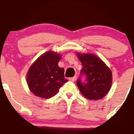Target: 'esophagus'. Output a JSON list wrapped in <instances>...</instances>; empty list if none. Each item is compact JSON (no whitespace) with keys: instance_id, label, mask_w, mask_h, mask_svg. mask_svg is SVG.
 I'll list each match as a JSON object with an SVG mask.
<instances>
[{"instance_id":"obj_1","label":"esophagus","mask_w":134,"mask_h":134,"mask_svg":"<svg viewBox=\"0 0 134 134\" xmlns=\"http://www.w3.org/2000/svg\"><path fill=\"white\" fill-rule=\"evenodd\" d=\"M77 77L75 75V77H70V80L72 82H75L77 80Z\"/></svg>"}]
</instances>
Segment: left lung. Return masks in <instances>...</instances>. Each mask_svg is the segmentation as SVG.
Listing matches in <instances>:
<instances>
[{
  "label": "left lung",
  "instance_id": "8db88e82",
  "mask_svg": "<svg viewBox=\"0 0 134 134\" xmlns=\"http://www.w3.org/2000/svg\"><path fill=\"white\" fill-rule=\"evenodd\" d=\"M82 64V74L86 75V82L77 81L80 93L88 100H100L109 92L112 85V72L100 57L91 53L76 52Z\"/></svg>",
  "mask_w": 134,
  "mask_h": 134
}]
</instances>
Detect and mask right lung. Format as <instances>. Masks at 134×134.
Returning a JSON list of instances; mask_svg holds the SVG:
<instances>
[{
    "label": "right lung",
    "instance_id": "obj_1",
    "mask_svg": "<svg viewBox=\"0 0 134 134\" xmlns=\"http://www.w3.org/2000/svg\"><path fill=\"white\" fill-rule=\"evenodd\" d=\"M61 58L60 54L48 51L31 65L26 74V82L34 95L42 98H50L68 81L64 78V68L58 65Z\"/></svg>",
    "mask_w": 134,
    "mask_h": 134
}]
</instances>
